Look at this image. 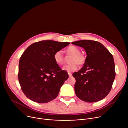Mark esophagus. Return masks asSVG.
Wrapping results in <instances>:
<instances>
[{"mask_svg": "<svg viewBox=\"0 0 128 128\" xmlns=\"http://www.w3.org/2000/svg\"><path fill=\"white\" fill-rule=\"evenodd\" d=\"M68 76H69V77H71L72 76V74H71V73L68 72Z\"/></svg>", "mask_w": 128, "mask_h": 128, "instance_id": "34e87169", "label": "esophagus"}]
</instances>
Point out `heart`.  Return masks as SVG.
Segmentation results:
<instances>
[{"label":"heart","mask_w":128,"mask_h":128,"mask_svg":"<svg viewBox=\"0 0 128 128\" xmlns=\"http://www.w3.org/2000/svg\"><path fill=\"white\" fill-rule=\"evenodd\" d=\"M67 54L71 55L69 59L70 64L64 66L63 69L68 72H72L76 71L80 66L83 65L86 60V56L82 53H80V50L78 47L71 46H69L65 50ZM54 59L55 62L59 65L63 64L64 62V56L62 50H57L54 54Z\"/></svg>","instance_id":"obj_1"}]
</instances>
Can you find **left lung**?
Masks as SVG:
<instances>
[{
	"label": "left lung",
	"mask_w": 128,
	"mask_h": 128,
	"mask_svg": "<svg viewBox=\"0 0 128 128\" xmlns=\"http://www.w3.org/2000/svg\"><path fill=\"white\" fill-rule=\"evenodd\" d=\"M72 44L83 48L87 55L82 68L72 74L76 80V95L87 102L101 100L110 92L116 76L112 54L97 41L83 40Z\"/></svg>",
	"instance_id": "1"
}]
</instances>
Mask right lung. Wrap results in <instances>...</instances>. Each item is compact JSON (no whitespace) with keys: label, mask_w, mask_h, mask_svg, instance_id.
Returning <instances> with one entry per match:
<instances>
[{"label":"right lung","mask_w":128,"mask_h":128,"mask_svg":"<svg viewBox=\"0 0 128 128\" xmlns=\"http://www.w3.org/2000/svg\"><path fill=\"white\" fill-rule=\"evenodd\" d=\"M69 44L42 40L33 43L24 51L19 61L18 79L28 98L44 103L57 97L68 74L54 61V54Z\"/></svg>","instance_id":"right-lung-1"}]
</instances>
